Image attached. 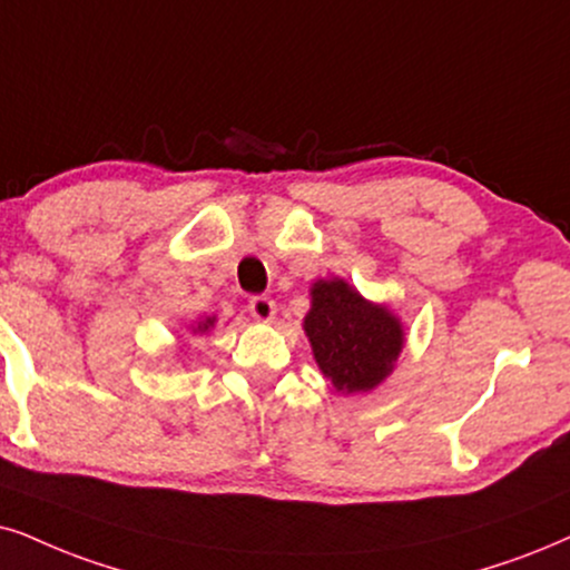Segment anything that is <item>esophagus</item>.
Returning <instances> with one entry per match:
<instances>
[{
  "instance_id": "esophagus-1",
  "label": "esophagus",
  "mask_w": 570,
  "mask_h": 570,
  "mask_svg": "<svg viewBox=\"0 0 570 570\" xmlns=\"http://www.w3.org/2000/svg\"><path fill=\"white\" fill-rule=\"evenodd\" d=\"M249 315L261 323H271L273 318H276V302H273L271 297H252Z\"/></svg>"
}]
</instances>
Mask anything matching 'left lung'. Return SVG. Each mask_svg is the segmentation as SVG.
I'll list each match as a JSON object with an SVG mask.
<instances>
[{"label": "left lung", "mask_w": 570, "mask_h": 570, "mask_svg": "<svg viewBox=\"0 0 570 570\" xmlns=\"http://www.w3.org/2000/svg\"><path fill=\"white\" fill-rule=\"evenodd\" d=\"M305 328L313 357L338 394H368L394 373L405 347L400 315L371 302L344 278L309 286Z\"/></svg>", "instance_id": "1"}]
</instances>
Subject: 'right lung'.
I'll return each instance as SVG.
<instances>
[{"label":"right lung","mask_w":570,"mask_h":570,"mask_svg":"<svg viewBox=\"0 0 570 570\" xmlns=\"http://www.w3.org/2000/svg\"><path fill=\"white\" fill-rule=\"evenodd\" d=\"M213 326H215V315H213V318H199L191 326V331H194V334H207V331H210Z\"/></svg>","instance_id":"obj_1"}]
</instances>
